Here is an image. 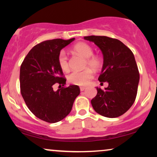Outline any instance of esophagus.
<instances>
[{
	"mask_svg": "<svg viewBox=\"0 0 157 157\" xmlns=\"http://www.w3.org/2000/svg\"><path fill=\"white\" fill-rule=\"evenodd\" d=\"M85 89H86V87H85V86H81V87H80V90H81V91H84Z\"/></svg>",
	"mask_w": 157,
	"mask_h": 157,
	"instance_id": "esophagus-1",
	"label": "esophagus"
}]
</instances>
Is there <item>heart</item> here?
Returning <instances> with one entry per match:
<instances>
[{"instance_id":"b5f03b06","label":"heart","mask_w":157,"mask_h":157,"mask_svg":"<svg viewBox=\"0 0 157 157\" xmlns=\"http://www.w3.org/2000/svg\"><path fill=\"white\" fill-rule=\"evenodd\" d=\"M73 50L74 52L85 58V67L89 66L94 69H98L101 66V59L98 56L93 55V49L91 46L86 43H78L74 46ZM58 63L63 71L66 72L69 70L68 57L64 51H61L59 53V56H58ZM93 76V71L90 68H86L81 71L72 72L68 76V81L71 84L84 86L89 82Z\"/></svg>"}]
</instances>
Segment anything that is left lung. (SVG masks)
<instances>
[{"mask_svg":"<svg viewBox=\"0 0 157 157\" xmlns=\"http://www.w3.org/2000/svg\"><path fill=\"white\" fill-rule=\"evenodd\" d=\"M101 49L104 63L98 81L109 86L91 100L96 112L108 118L120 117L131 108L136 99L139 73L132 51L119 40L100 36H84Z\"/></svg>","mask_w":157,"mask_h":157,"instance_id":"obj_1","label":"left lung"}]
</instances>
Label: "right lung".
I'll return each mask as SVG.
<instances>
[{"label": "right lung", "mask_w": 157, "mask_h": 157, "mask_svg": "<svg viewBox=\"0 0 157 157\" xmlns=\"http://www.w3.org/2000/svg\"><path fill=\"white\" fill-rule=\"evenodd\" d=\"M75 38L48 40L36 45L23 60L20 69L21 93L29 110L43 121L56 123L71 111L80 94L76 85L65 86L66 79L58 63L62 48ZM54 84L60 89L54 91Z\"/></svg>", "instance_id": "obj_1"}]
</instances>
